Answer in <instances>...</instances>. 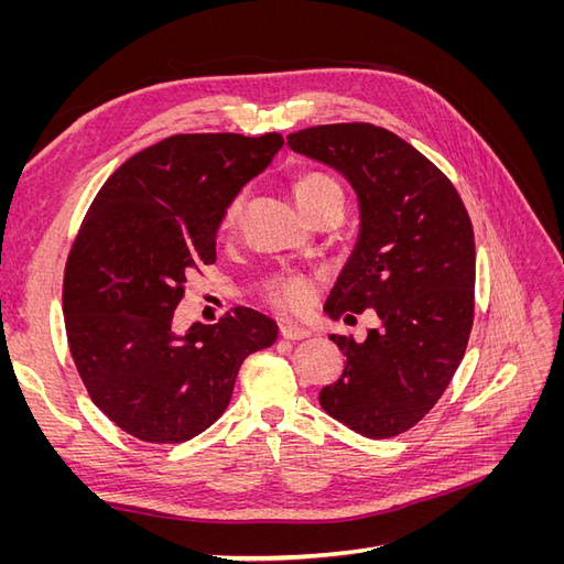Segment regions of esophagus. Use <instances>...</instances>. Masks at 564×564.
Returning a JSON list of instances; mask_svg holds the SVG:
<instances>
[{"label": "esophagus", "mask_w": 564, "mask_h": 564, "mask_svg": "<svg viewBox=\"0 0 564 564\" xmlns=\"http://www.w3.org/2000/svg\"><path fill=\"white\" fill-rule=\"evenodd\" d=\"M280 336L286 338V340H301V338H308L311 332L303 329L301 324H294V322H286L280 327Z\"/></svg>", "instance_id": "34e87169"}]
</instances>
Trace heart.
Returning <instances> with one entry per match:
<instances>
[{"mask_svg": "<svg viewBox=\"0 0 564 564\" xmlns=\"http://www.w3.org/2000/svg\"><path fill=\"white\" fill-rule=\"evenodd\" d=\"M294 197L299 202V207L313 216L324 207H340L344 209V187L340 183L324 174V172H303L294 178ZM242 209V199H235L226 216H224V228H232L237 216H240ZM272 301L286 311H299L303 308L305 303L311 301L313 296V282L303 275H289V278H280L275 284H272L270 292Z\"/></svg>", "mask_w": 564, "mask_h": 564, "instance_id": "obj_1", "label": "heart"}]
</instances>
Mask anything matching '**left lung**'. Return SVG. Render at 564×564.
Listing matches in <instances>:
<instances>
[{
	"label": "left lung",
	"instance_id": "8db88e82",
	"mask_svg": "<svg viewBox=\"0 0 564 564\" xmlns=\"http://www.w3.org/2000/svg\"><path fill=\"white\" fill-rule=\"evenodd\" d=\"M286 145L344 174L360 202V232L324 313L355 319L371 308L381 319L362 344L332 334L346 367L319 404L365 437H395L431 412L464 360L475 308L468 212L452 181L388 129L322 124Z\"/></svg>",
	"mask_w": 564,
	"mask_h": 564
}]
</instances>
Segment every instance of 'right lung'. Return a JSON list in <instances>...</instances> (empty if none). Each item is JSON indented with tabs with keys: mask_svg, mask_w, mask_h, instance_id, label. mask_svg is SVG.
<instances>
[{
	"mask_svg": "<svg viewBox=\"0 0 564 564\" xmlns=\"http://www.w3.org/2000/svg\"><path fill=\"white\" fill-rule=\"evenodd\" d=\"M280 133H178L135 152L100 187L65 263L67 344L89 398L124 433L185 442L226 412L245 357L278 324L235 308L174 329L187 278L216 261L237 193L278 155Z\"/></svg>",
	"mask_w": 564,
	"mask_h": 564,
	"instance_id": "right-lung-1",
	"label": "right lung"
}]
</instances>
